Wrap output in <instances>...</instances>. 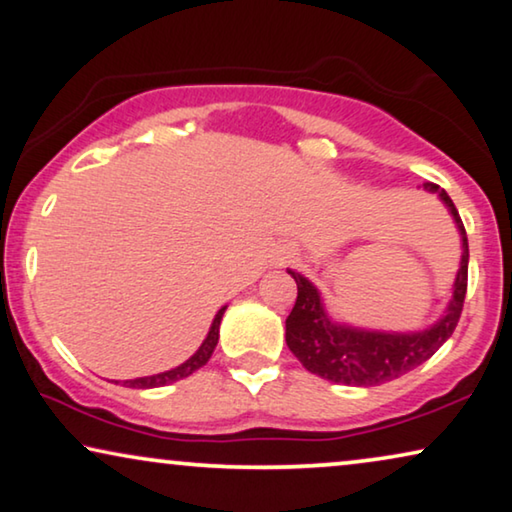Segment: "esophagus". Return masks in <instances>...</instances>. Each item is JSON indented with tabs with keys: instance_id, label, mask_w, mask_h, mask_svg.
Listing matches in <instances>:
<instances>
[{
	"instance_id": "obj_1",
	"label": "esophagus",
	"mask_w": 512,
	"mask_h": 512,
	"mask_svg": "<svg viewBox=\"0 0 512 512\" xmlns=\"http://www.w3.org/2000/svg\"><path fill=\"white\" fill-rule=\"evenodd\" d=\"M294 255H297V253H294V248H290V246H283V248L278 250V262H280V264L290 262V259H292Z\"/></svg>"
}]
</instances>
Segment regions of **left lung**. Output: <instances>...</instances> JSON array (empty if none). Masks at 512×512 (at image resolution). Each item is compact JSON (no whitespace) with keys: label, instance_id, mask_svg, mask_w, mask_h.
<instances>
[{"label":"left lung","instance_id":"8db88e82","mask_svg":"<svg viewBox=\"0 0 512 512\" xmlns=\"http://www.w3.org/2000/svg\"><path fill=\"white\" fill-rule=\"evenodd\" d=\"M424 190L438 194L462 239V259L445 313L434 325L417 331L352 327L331 320L318 287L299 271L287 269L297 283V304L285 320V341L292 355L315 376L329 383L355 387L383 385L427 362L455 331L466 297V280H469V239L448 192L434 183H424Z\"/></svg>","mask_w":512,"mask_h":512}]
</instances>
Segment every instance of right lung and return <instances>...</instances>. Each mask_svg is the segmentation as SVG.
Segmentation results:
<instances>
[{"instance_id":"right-lung-1","label":"right lung","mask_w":512,"mask_h":512,"mask_svg":"<svg viewBox=\"0 0 512 512\" xmlns=\"http://www.w3.org/2000/svg\"><path fill=\"white\" fill-rule=\"evenodd\" d=\"M227 306H222L218 313H215V318L211 322V329H208V334L204 338V343L199 345V350L194 352L190 359H185L183 364L174 366V369L169 371H162V373H155V376H143V378H134V380H125V387H134V390H150V387H164V385H171L176 383V380H183L187 376H192L194 371L201 369L208 359H211L215 345H218V338H220V322H222V315H225Z\"/></svg>"}]
</instances>
